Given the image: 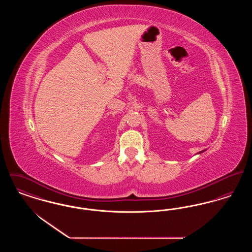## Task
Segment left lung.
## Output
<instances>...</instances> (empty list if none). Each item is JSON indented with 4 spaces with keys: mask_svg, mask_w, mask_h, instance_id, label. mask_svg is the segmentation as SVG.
<instances>
[{
    "mask_svg": "<svg viewBox=\"0 0 252 252\" xmlns=\"http://www.w3.org/2000/svg\"><path fill=\"white\" fill-rule=\"evenodd\" d=\"M204 151H205V150H203V151H201V152H204ZM201 152H199V153H201Z\"/></svg>",
    "mask_w": 252,
    "mask_h": 252,
    "instance_id": "8db88e82",
    "label": "left lung"
}]
</instances>
